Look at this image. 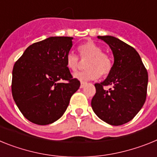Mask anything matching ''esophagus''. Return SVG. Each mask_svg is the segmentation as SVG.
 <instances>
[{
  "label": "esophagus",
  "instance_id": "34e87169",
  "mask_svg": "<svg viewBox=\"0 0 157 157\" xmlns=\"http://www.w3.org/2000/svg\"><path fill=\"white\" fill-rule=\"evenodd\" d=\"M86 84H87L86 82H84V81H81V82H80V88H84V87L85 86Z\"/></svg>",
  "mask_w": 157,
  "mask_h": 157
}]
</instances>
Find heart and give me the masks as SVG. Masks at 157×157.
I'll list each match as a JSON object with an SVG mask.
<instances>
[{
  "label": "heart",
  "instance_id": "heart-1",
  "mask_svg": "<svg viewBox=\"0 0 157 157\" xmlns=\"http://www.w3.org/2000/svg\"><path fill=\"white\" fill-rule=\"evenodd\" d=\"M80 58L88 60L86 62L85 71L74 73L75 78L81 81L95 80L101 75L106 77L111 73L113 68V61L110 55L103 52L99 45L88 41L78 47ZM66 65L70 70L76 71L80 65V58L74 53L69 52L66 56Z\"/></svg>",
  "mask_w": 157,
  "mask_h": 157
}]
</instances>
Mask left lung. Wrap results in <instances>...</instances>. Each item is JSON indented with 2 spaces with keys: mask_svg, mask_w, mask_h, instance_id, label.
<instances>
[{
  "mask_svg": "<svg viewBox=\"0 0 157 157\" xmlns=\"http://www.w3.org/2000/svg\"><path fill=\"white\" fill-rule=\"evenodd\" d=\"M111 47L114 62L107 79L95 84L92 107L100 119L112 126L129 122L143 107L148 72L135 49L113 36H98ZM113 87L105 90V86Z\"/></svg>",
  "mask_w": 157,
  "mask_h": 157,
  "instance_id": "left-lung-1",
  "label": "left lung"
}]
</instances>
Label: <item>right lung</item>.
<instances>
[{
	"instance_id": "add662e5",
	"label": "right lung",
	"mask_w": 157,
	"mask_h": 157,
	"mask_svg": "<svg viewBox=\"0 0 157 157\" xmlns=\"http://www.w3.org/2000/svg\"><path fill=\"white\" fill-rule=\"evenodd\" d=\"M72 39L50 37L33 43L15 63L13 97L30 122L48 125L59 119L80 88V81L73 78L66 65Z\"/></svg>"
}]
</instances>
